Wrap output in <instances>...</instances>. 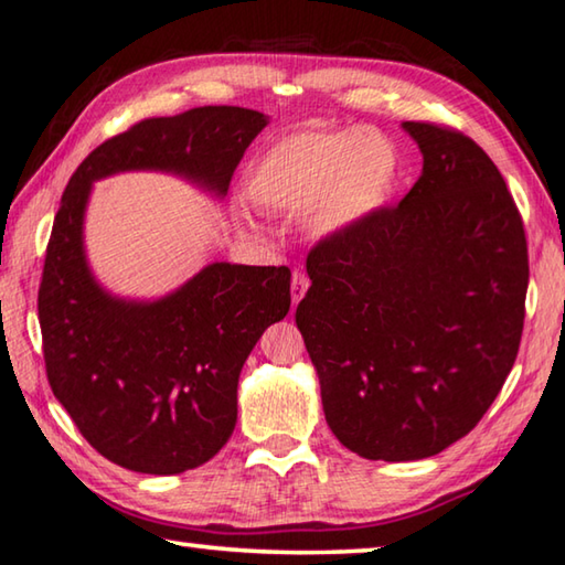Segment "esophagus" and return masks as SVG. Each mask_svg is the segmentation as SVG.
I'll use <instances>...</instances> for the list:
<instances>
[{
    "instance_id": "obj_1",
    "label": "esophagus",
    "mask_w": 565,
    "mask_h": 565,
    "mask_svg": "<svg viewBox=\"0 0 565 565\" xmlns=\"http://www.w3.org/2000/svg\"><path fill=\"white\" fill-rule=\"evenodd\" d=\"M310 288V277L305 275L302 270H295L292 273V282H290V290H292V305H298L302 300V295L308 292Z\"/></svg>"
}]
</instances>
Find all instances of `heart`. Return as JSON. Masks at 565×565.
<instances>
[{"instance_id":"obj_1","label":"heart","mask_w":565,"mask_h":565,"mask_svg":"<svg viewBox=\"0 0 565 565\" xmlns=\"http://www.w3.org/2000/svg\"><path fill=\"white\" fill-rule=\"evenodd\" d=\"M401 180V152L375 127L310 125L280 137L249 172L255 205L302 212L312 237L365 225L387 207Z\"/></svg>"}]
</instances>
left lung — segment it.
Masks as SVG:
<instances>
[{
    "mask_svg": "<svg viewBox=\"0 0 565 565\" xmlns=\"http://www.w3.org/2000/svg\"><path fill=\"white\" fill-rule=\"evenodd\" d=\"M423 172L395 207L308 255L295 310L326 420L367 460L468 436L515 363L529 245L505 180L463 132L403 122Z\"/></svg>",
    "mask_w": 565,
    "mask_h": 565,
    "instance_id": "obj_1",
    "label": "left lung"
}]
</instances>
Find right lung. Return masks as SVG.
Returning <instances> with one entry per match:
<instances>
[{
  "instance_id": "add662e5",
  "label": "right lung",
  "mask_w": 565,
  "mask_h": 565,
  "mask_svg": "<svg viewBox=\"0 0 565 565\" xmlns=\"http://www.w3.org/2000/svg\"><path fill=\"white\" fill-rule=\"evenodd\" d=\"M265 125L227 105L142 119L85 157L54 215L36 300L47 381L89 446L135 473H184L233 436L239 370L288 316L290 270L212 263L160 300L115 298L85 255L92 182L160 170L222 198Z\"/></svg>"
}]
</instances>
